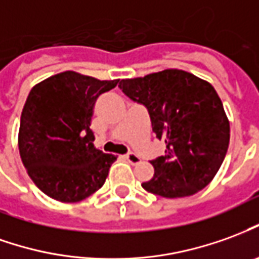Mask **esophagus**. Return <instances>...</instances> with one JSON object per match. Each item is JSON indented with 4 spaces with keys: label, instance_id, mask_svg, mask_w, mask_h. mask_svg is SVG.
I'll return each mask as SVG.
<instances>
[{
    "label": "esophagus",
    "instance_id": "esophagus-1",
    "mask_svg": "<svg viewBox=\"0 0 259 259\" xmlns=\"http://www.w3.org/2000/svg\"><path fill=\"white\" fill-rule=\"evenodd\" d=\"M124 158L129 161L130 164H139V162L142 161V158H140L139 155L136 154V153H129V154L124 155Z\"/></svg>",
    "mask_w": 259,
    "mask_h": 259
}]
</instances>
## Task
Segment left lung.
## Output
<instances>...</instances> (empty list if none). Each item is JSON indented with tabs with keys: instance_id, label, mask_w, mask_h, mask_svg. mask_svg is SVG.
<instances>
[{
	"instance_id": "1",
	"label": "left lung",
	"mask_w": 259,
	"mask_h": 259,
	"mask_svg": "<svg viewBox=\"0 0 259 259\" xmlns=\"http://www.w3.org/2000/svg\"><path fill=\"white\" fill-rule=\"evenodd\" d=\"M119 88L146 106L165 154L150 162L154 177L142 186L162 198L199 192L218 174L230 142V123L213 87L184 70L122 79Z\"/></svg>"
}]
</instances>
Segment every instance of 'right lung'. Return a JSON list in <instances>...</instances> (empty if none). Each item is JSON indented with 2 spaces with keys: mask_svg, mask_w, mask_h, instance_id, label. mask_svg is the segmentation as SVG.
<instances>
[{
  "mask_svg": "<svg viewBox=\"0 0 259 259\" xmlns=\"http://www.w3.org/2000/svg\"><path fill=\"white\" fill-rule=\"evenodd\" d=\"M117 82L64 71L29 92L19 124V154L30 180L52 199L79 202L105 184L116 157L95 148L90 126L95 101Z\"/></svg>",
  "mask_w": 259,
  "mask_h": 259,
  "instance_id": "1",
  "label": "right lung"
}]
</instances>
